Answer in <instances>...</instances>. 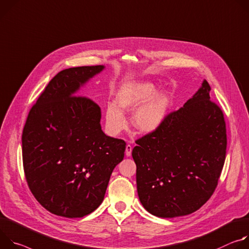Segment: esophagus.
<instances>
[{
    "instance_id": "esophagus-1",
    "label": "esophagus",
    "mask_w": 249,
    "mask_h": 249,
    "mask_svg": "<svg viewBox=\"0 0 249 249\" xmlns=\"http://www.w3.org/2000/svg\"><path fill=\"white\" fill-rule=\"evenodd\" d=\"M131 151H132V146H131L130 144H127V145L125 146V155H126L127 157H129V156L131 155Z\"/></svg>"
}]
</instances>
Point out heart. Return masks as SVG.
<instances>
[{
  "instance_id": "heart-1",
  "label": "heart",
  "mask_w": 249,
  "mask_h": 249,
  "mask_svg": "<svg viewBox=\"0 0 249 249\" xmlns=\"http://www.w3.org/2000/svg\"><path fill=\"white\" fill-rule=\"evenodd\" d=\"M151 82H133L122 86L116 95V104L107 105L105 119L110 133L119 134L127 124L123 113L133 112L132 124L142 133L155 131L167 117L170 96L166 90L155 93Z\"/></svg>"
}]
</instances>
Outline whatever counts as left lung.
I'll return each instance as SVG.
<instances>
[{"label":"left lung","instance_id":"1","mask_svg":"<svg viewBox=\"0 0 249 249\" xmlns=\"http://www.w3.org/2000/svg\"><path fill=\"white\" fill-rule=\"evenodd\" d=\"M202 87L132 149L137 194L144 209L159 217L199 210L213 195L227 153V129L220 107Z\"/></svg>","mask_w":249,"mask_h":249}]
</instances>
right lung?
I'll return each mask as SVG.
<instances>
[{"label": "right lung", "mask_w": 249, "mask_h": 249, "mask_svg": "<svg viewBox=\"0 0 249 249\" xmlns=\"http://www.w3.org/2000/svg\"><path fill=\"white\" fill-rule=\"evenodd\" d=\"M104 65L73 67L55 75L27 116L22 162L33 195L48 212L82 217L103 202L125 142L104 133L101 108L75 96Z\"/></svg>", "instance_id": "obj_1"}]
</instances>
